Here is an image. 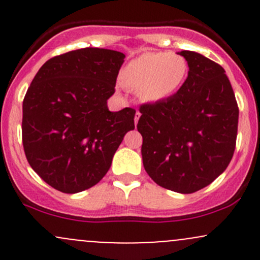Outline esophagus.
<instances>
[{
    "label": "esophagus",
    "instance_id": "34e87169",
    "mask_svg": "<svg viewBox=\"0 0 260 260\" xmlns=\"http://www.w3.org/2000/svg\"><path fill=\"white\" fill-rule=\"evenodd\" d=\"M140 117H141V113L137 111V112H136V115H135V124H137L138 119H140Z\"/></svg>",
    "mask_w": 260,
    "mask_h": 260
}]
</instances>
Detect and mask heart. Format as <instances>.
<instances>
[{
    "label": "heart",
    "instance_id": "heart-1",
    "mask_svg": "<svg viewBox=\"0 0 260 260\" xmlns=\"http://www.w3.org/2000/svg\"><path fill=\"white\" fill-rule=\"evenodd\" d=\"M188 73L187 61L170 51H148L132 60L122 72L123 85L140 90L143 101H164L182 85Z\"/></svg>",
    "mask_w": 260,
    "mask_h": 260
}]
</instances>
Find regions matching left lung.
Masks as SVG:
<instances>
[{"instance_id": "8db88e82", "label": "left lung", "mask_w": 260, "mask_h": 260, "mask_svg": "<svg viewBox=\"0 0 260 260\" xmlns=\"http://www.w3.org/2000/svg\"><path fill=\"white\" fill-rule=\"evenodd\" d=\"M185 83L174 95L140 107L142 159L157 185L180 193L201 190L221 175L237 145L239 108L221 65L183 50Z\"/></svg>"}]
</instances>
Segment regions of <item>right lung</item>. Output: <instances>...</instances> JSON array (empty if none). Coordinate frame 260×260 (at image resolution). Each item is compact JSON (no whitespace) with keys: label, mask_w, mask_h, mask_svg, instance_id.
I'll list each match as a JSON object with an SVG mask.
<instances>
[{"label":"right lung","mask_w":260,"mask_h":260,"mask_svg":"<svg viewBox=\"0 0 260 260\" xmlns=\"http://www.w3.org/2000/svg\"><path fill=\"white\" fill-rule=\"evenodd\" d=\"M124 54L85 48L49 59L22 103L26 158L48 185L75 193L96 185L135 129L136 109L109 112Z\"/></svg>","instance_id":"right-lung-1"}]
</instances>
